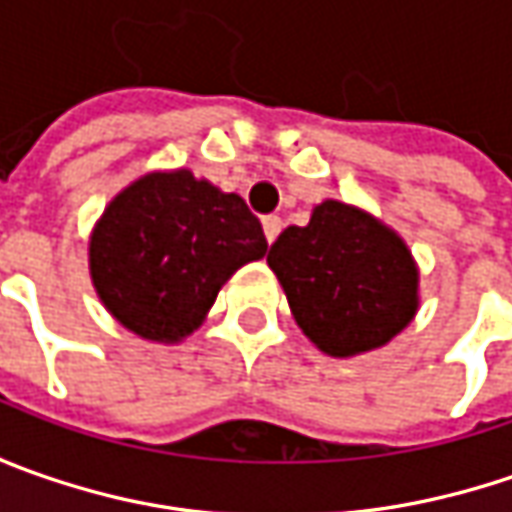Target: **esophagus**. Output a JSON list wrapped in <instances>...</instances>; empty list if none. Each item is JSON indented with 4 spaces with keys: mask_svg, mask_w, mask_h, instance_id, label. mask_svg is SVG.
I'll list each match as a JSON object with an SVG mask.
<instances>
[{
    "mask_svg": "<svg viewBox=\"0 0 512 512\" xmlns=\"http://www.w3.org/2000/svg\"><path fill=\"white\" fill-rule=\"evenodd\" d=\"M262 227H265V239L273 245V242H276V236L282 233L285 222H282L279 216H265V219H262Z\"/></svg>",
    "mask_w": 512,
    "mask_h": 512,
    "instance_id": "obj_1",
    "label": "esophagus"
}]
</instances>
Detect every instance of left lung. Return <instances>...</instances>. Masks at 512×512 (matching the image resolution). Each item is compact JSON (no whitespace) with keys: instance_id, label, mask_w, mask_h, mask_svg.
Instances as JSON below:
<instances>
[{"instance_id":"8db88e82","label":"left lung","mask_w":512,"mask_h":512,"mask_svg":"<svg viewBox=\"0 0 512 512\" xmlns=\"http://www.w3.org/2000/svg\"><path fill=\"white\" fill-rule=\"evenodd\" d=\"M267 265L296 325L327 356L376 350L419 310V270L402 236L336 199L313 207L305 227H287Z\"/></svg>"}]
</instances>
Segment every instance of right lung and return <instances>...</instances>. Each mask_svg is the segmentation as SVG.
I'll list each match as a JSON object with an SVG mask.
<instances>
[{"mask_svg":"<svg viewBox=\"0 0 512 512\" xmlns=\"http://www.w3.org/2000/svg\"><path fill=\"white\" fill-rule=\"evenodd\" d=\"M267 253L245 199L190 170H156L105 207L90 236V279L110 316L176 344L205 322L219 290Z\"/></svg>","mask_w":512,"mask_h":512,"instance_id":"1","label":"right lung"}]
</instances>
